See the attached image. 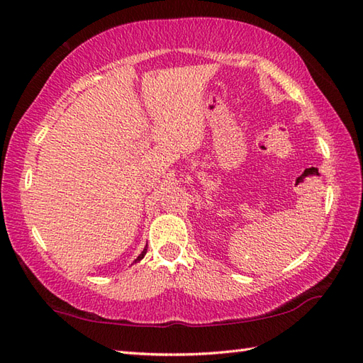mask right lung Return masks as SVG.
Listing matches in <instances>:
<instances>
[{
  "label": "right lung",
  "instance_id": "add662e5",
  "mask_svg": "<svg viewBox=\"0 0 363 363\" xmlns=\"http://www.w3.org/2000/svg\"><path fill=\"white\" fill-rule=\"evenodd\" d=\"M146 251H148V245H146L145 246V248H143V251H142V254H138V257L134 260V262H140L143 257H145V254H146Z\"/></svg>",
  "mask_w": 363,
  "mask_h": 363
}]
</instances>
